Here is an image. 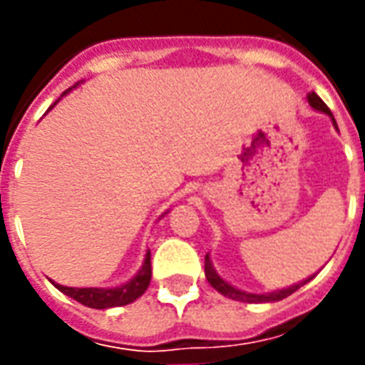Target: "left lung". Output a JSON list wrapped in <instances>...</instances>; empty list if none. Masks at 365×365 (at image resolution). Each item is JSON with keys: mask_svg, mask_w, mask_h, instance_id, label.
Segmentation results:
<instances>
[{"mask_svg": "<svg viewBox=\"0 0 365 365\" xmlns=\"http://www.w3.org/2000/svg\"><path fill=\"white\" fill-rule=\"evenodd\" d=\"M307 101H309V105L313 107L314 111H321V113H324V115H329L330 120H332V125H334V128L338 130V125H336V120H334V115L330 113V109L327 107V105H324V101H322L321 97L317 96L314 91H311V93H307ZM205 277H207V282L211 283L215 289L219 291L221 295H225V297L235 299V301H242V303H274V301H282V299L289 297L291 293H295L299 287H303L307 282H311L314 275L307 277V279H303V282L293 283V285H289V287H283V289L268 291V293H248V291H242V289H238V287H235V285H230L227 279H222L221 275L217 274V269L213 268V262H211L209 254H207L205 256Z\"/></svg>", "mask_w": 365, "mask_h": 365, "instance_id": "left-lung-1", "label": "left lung"}]
</instances>
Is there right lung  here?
I'll return each mask as SVG.
<instances>
[{"instance_id":"1","label":"right lung","mask_w":365,"mask_h":365,"mask_svg":"<svg viewBox=\"0 0 365 365\" xmlns=\"http://www.w3.org/2000/svg\"><path fill=\"white\" fill-rule=\"evenodd\" d=\"M74 88H78V83H76ZM70 91H72V88L64 91V93L54 101V105L58 103L60 99L66 96V93H70ZM54 105L48 107V111H51ZM164 215H162V217H164ZM150 277H152L150 250H146L140 269H138V272H136V274L133 275L127 283H120V285H117V287H68V285H60V283L52 282V279L51 282L54 283V287L62 291L64 295L76 299L78 303L90 307V309H111V307H123V305H128V303H133V301H136V299L143 295L144 291L148 289V285H150Z\"/></svg>"}]
</instances>
